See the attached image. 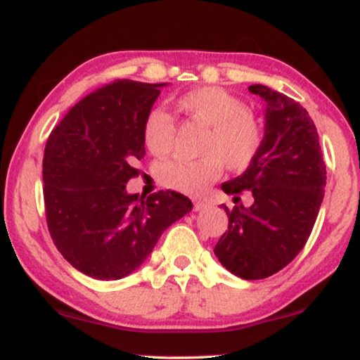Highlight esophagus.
<instances>
[{
	"mask_svg": "<svg viewBox=\"0 0 360 360\" xmlns=\"http://www.w3.org/2000/svg\"><path fill=\"white\" fill-rule=\"evenodd\" d=\"M205 206H206V203H205V201H201V200H193V210L195 211H201V210H203L205 208Z\"/></svg>",
	"mask_w": 360,
	"mask_h": 360,
	"instance_id": "esophagus-1",
	"label": "esophagus"
}]
</instances>
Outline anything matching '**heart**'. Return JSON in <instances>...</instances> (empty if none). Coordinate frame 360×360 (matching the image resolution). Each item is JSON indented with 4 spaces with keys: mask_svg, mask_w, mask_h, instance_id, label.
<instances>
[{
    "mask_svg": "<svg viewBox=\"0 0 360 360\" xmlns=\"http://www.w3.org/2000/svg\"><path fill=\"white\" fill-rule=\"evenodd\" d=\"M190 120L210 126L201 146V159H172L160 164L157 179L181 193H201L218 179L223 167L244 170L252 164L262 146V129L240 98L221 86H203L185 93L175 103ZM176 126L165 110L154 108L144 121L146 147L157 157L170 154Z\"/></svg>",
    "mask_w": 360,
    "mask_h": 360,
    "instance_id": "b5f03b06",
    "label": "heart"
}]
</instances>
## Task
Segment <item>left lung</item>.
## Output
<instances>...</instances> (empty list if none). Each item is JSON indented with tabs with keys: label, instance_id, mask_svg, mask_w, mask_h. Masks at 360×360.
I'll return each mask as SVG.
<instances>
[{
	"label": "left lung",
	"instance_id": "1",
	"mask_svg": "<svg viewBox=\"0 0 360 360\" xmlns=\"http://www.w3.org/2000/svg\"><path fill=\"white\" fill-rule=\"evenodd\" d=\"M249 91L265 101L262 146L248 170L221 188L234 203L244 190L254 200L249 208L223 205L229 224L214 254L231 274L259 280L287 267L307 244L324 196L326 164L316 126L298 101L265 85Z\"/></svg>",
	"mask_w": 360,
	"mask_h": 360
}]
</instances>
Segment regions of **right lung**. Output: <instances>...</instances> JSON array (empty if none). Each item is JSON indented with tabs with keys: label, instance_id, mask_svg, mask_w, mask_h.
<instances>
[{
	"label": "right lung",
	"instance_id": "1",
	"mask_svg": "<svg viewBox=\"0 0 360 360\" xmlns=\"http://www.w3.org/2000/svg\"><path fill=\"white\" fill-rule=\"evenodd\" d=\"M167 83L117 80L70 108L49 136L42 162L49 233L88 277L117 280L139 267L162 233L191 211L176 191L137 198L126 184L146 155L144 121Z\"/></svg>",
	"mask_w": 360,
	"mask_h": 360
}]
</instances>
